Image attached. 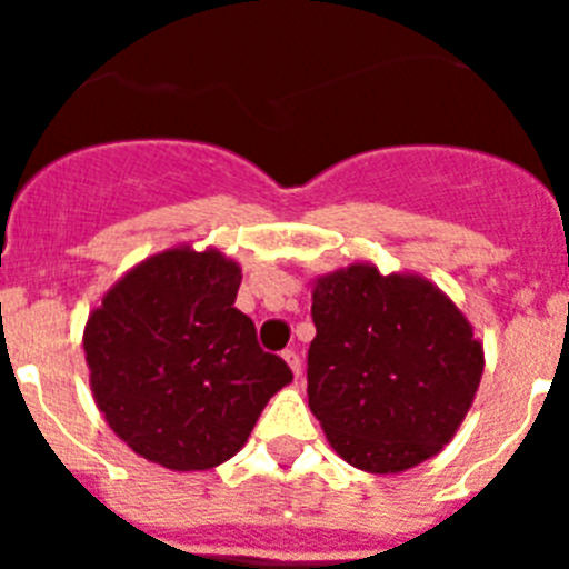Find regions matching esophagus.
Masks as SVG:
<instances>
[{"label":"esophagus","instance_id":"esophagus-1","mask_svg":"<svg viewBox=\"0 0 569 569\" xmlns=\"http://www.w3.org/2000/svg\"><path fill=\"white\" fill-rule=\"evenodd\" d=\"M281 359L288 361V367L293 370V376L301 373V359H299V353H296V350H284V353H281Z\"/></svg>","mask_w":569,"mask_h":569}]
</instances>
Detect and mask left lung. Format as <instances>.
Masks as SVG:
<instances>
[{
	"instance_id": "obj_1",
	"label": "left lung",
	"mask_w": 569,
	"mask_h": 569,
	"mask_svg": "<svg viewBox=\"0 0 569 569\" xmlns=\"http://www.w3.org/2000/svg\"><path fill=\"white\" fill-rule=\"evenodd\" d=\"M310 313L308 405L347 465L393 476L453 441L485 345L445 290L353 261L316 276Z\"/></svg>"
}]
</instances>
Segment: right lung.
Listing matches in <instances>:
<instances>
[{"label": "right lung", "mask_w": 569, "mask_h": 569, "mask_svg": "<svg viewBox=\"0 0 569 569\" xmlns=\"http://www.w3.org/2000/svg\"><path fill=\"white\" fill-rule=\"evenodd\" d=\"M239 261L176 244L133 264L90 310L82 345L99 413L136 456L176 472L233 459L293 381L233 308Z\"/></svg>", "instance_id": "obj_1"}]
</instances>
